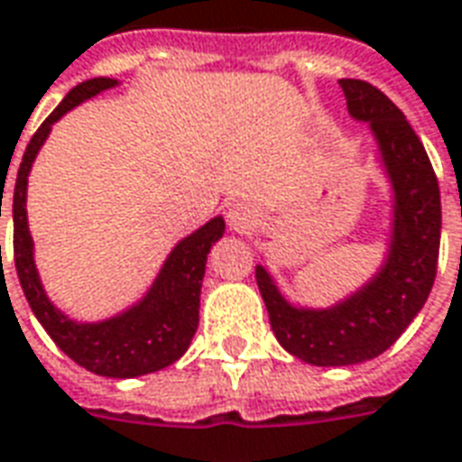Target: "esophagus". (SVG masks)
Segmentation results:
<instances>
[{
  "label": "esophagus",
  "instance_id": "1",
  "mask_svg": "<svg viewBox=\"0 0 462 462\" xmlns=\"http://www.w3.org/2000/svg\"><path fill=\"white\" fill-rule=\"evenodd\" d=\"M227 222H230V230L249 232L259 225V215L249 205H235L230 213H227Z\"/></svg>",
  "mask_w": 462,
  "mask_h": 462
}]
</instances>
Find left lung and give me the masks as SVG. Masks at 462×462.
I'll return each mask as SVG.
<instances>
[{"label": "left lung", "instance_id": "8db88e82", "mask_svg": "<svg viewBox=\"0 0 462 462\" xmlns=\"http://www.w3.org/2000/svg\"><path fill=\"white\" fill-rule=\"evenodd\" d=\"M347 112L367 122L392 186L387 257L370 282L328 309L293 306L257 264V283L276 340L316 367L360 365L396 343L431 293L440 247V190L421 139L404 112L365 80H337Z\"/></svg>", "mask_w": 462, "mask_h": 462}]
</instances>
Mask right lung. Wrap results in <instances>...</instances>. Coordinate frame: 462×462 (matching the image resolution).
Returning a JSON list of instances; mask_svg holds the SVG:
<instances>
[{
	"label": "right lung",
	"instance_id": "1",
	"mask_svg": "<svg viewBox=\"0 0 462 462\" xmlns=\"http://www.w3.org/2000/svg\"><path fill=\"white\" fill-rule=\"evenodd\" d=\"M115 85L119 83L112 78H92L75 85L66 95V100L39 126V132L31 136L16 173L12 198L14 262H16V274L22 282L23 296L29 300L33 316L39 318L41 326L53 337V343L88 372L102 377L129 379L163 370L183 357L188 350L198 330L205 262L213 245L225 232V220L217 215L205 222L203 227L183 237L171 249L162 272L153 279L152 289L142 296V300H136L134 306H129L117 316L105 318L97 323H80L53 306L33 262V240L26 220V188H29L31 166L43 142L49 139L51 126L58 119L78 107L80 102L90 100Z\"/></svg>",
	"mask_w": 462,
	"mask_h": 462
}]
</instances>
